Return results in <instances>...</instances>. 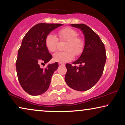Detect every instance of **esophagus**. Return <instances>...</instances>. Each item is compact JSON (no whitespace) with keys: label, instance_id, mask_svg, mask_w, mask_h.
<instances>
[{"label":"esophagus","instance_id":"1","mask_svg":"<svg viewBox=\"0 0 125 125\" xmlns=\"http://www.w3.org/2000/svg\"><path fill=\"white\" fill-rule=\"evenodd\" d=\"M64 63H63L62 62L59 63V66H64Z\"/></svg>","mask_w":125,"mask_h":125}]
</instances>
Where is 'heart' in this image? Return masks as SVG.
<instances>
[{
	"label": "heart",
	"instance_id": "1",
	"mask_svg": "<svg viewBox=\"0 0 125 125\" xmlns=\"http://www.w3.org/2000/svg\"><path fill=\"white\" fill-rule=\"evenodd\" d=\"M61 40L67 41L64 46L66 51L57 52L53 55V60L58 62H66L73 59L74 55L78 56L83 51L84 42L81 38L78 37L77 31L71 28H65L58 31ZM58 40L54 34L50 33L45 39V45L47 50L51 52L57 49Z\"/></svg>",
	"mask_w": 125,
	"mask_h": 125
}]
</instances>
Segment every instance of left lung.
I'll list each match as a JSON object with an SVG mask.
<instances>
[{
    "instance_id": "left-lung-1",
    "label": "left lung",
    "mask_w": 125,
    "mask_h": 125,
    "mask_svg": "<svg viewBox=\"0 0 125 125\" xmlns=\"http://www.w3.org/2000/svg\"><path fill=\"white\" fill-rule=\"evenodd\" d=\"M83 31L85 45L81 56L72 63H66L64 80L68 86L78 91H85L94 86L102 76L106 62L104 44L99 36L87 25L71 24Z\"/></svg>"
}]
</instances>
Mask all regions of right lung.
I'll list each match as a JSON object with an SVG mask.
<instances>
[{"mask_svg":"<svg viewBox=\"0 0 125 125\" xmlns=\"http://www.w3.org/2000/svg\"><path fill=\"white\" fill-rule=\"evenodd\" d=\"M62 25L61 23H38L23 38L18 52L16 70L20 85L31 95H40L46 92L53 73L58 69L57 62L49 64L44 69L40 67V64L47 63L52 58L45 47V37Z\"/></svg>","mask_w":125,"mask_h":125,"instance_id":"right-lung-1","label":"right lung"}]
</instances>
